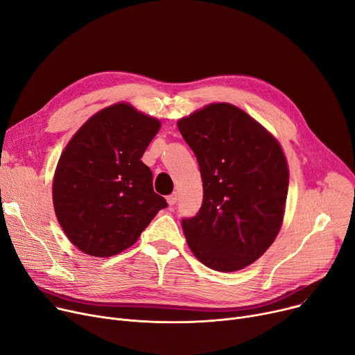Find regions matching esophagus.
Listing matches in <instances>:
<instances>
[{
	"label": "esophagus",
	"instance_id": "obj_1",
	"mask_svg": "<svg viewBox=\"0 0 355 355\" xmlns=\"http://www.w3.org/2000/svg\"><path fill=\"white\" fill-rule=\"evenodd\" d=\"M177 200H178V196H177V193H173V194H170V196L167 197V202H168L170 205H174V204L177 202Z\"/></svg>",
	"mask_w": 355,
	"mask_h": 355
}]
</instances>
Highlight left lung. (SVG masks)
Listing matches in <instances>:
<instances>
[{
    "mask_svg": "<svg viewBox=\"0 0 355 355\" xmlns=\"http://www.w3.org/2000/svg\"><path fill=\"white\" fill-rule=\"evenodd\" d=\"M178 130L196 154L202 204L182 218L188 247L221 272L261 257L279 231L288 193V167L277 139L243 110L218 103L182 118Z\"/></svg>",
    "mask_w": 355,
    "mask_h": 355,
    "instance_id": "1",
    "label": "left lung"
}]
</instances>
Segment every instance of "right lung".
Returning a JSON list of instances; mask_svg holds the SVG:
<instances>
[{"label": "right lung", "mask_w": 355, "mask_h": 355, "mask_svg": "<svg viewBox=\"0 0 355 355\" xmlns=\"http://www.w3.org/2000/svg\"><path fill=\"white\" fill-rule=\"evenodd\" d=\"M159 125L131 105L116 104L92 115L65 147L53 201L61 228L83 252L124 251L168 205L141 161Z\"/></svg>", "instance_id": "right-lung-1"}]
</instances>
